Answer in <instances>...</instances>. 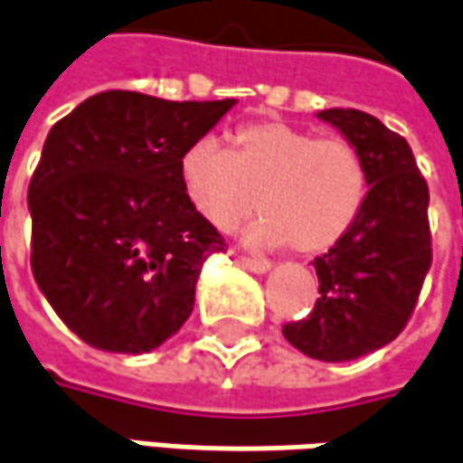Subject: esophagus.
<instances>
[{
	"instance_id": "1",
	"label": "esophagus",
	"mask_w": 463,
	"mask_h": 463,
	"mask_svg": "<svg viewBox=\"0 0 463 463\" xmlns=\"http://www.w3.org/2000/svg\"><path fill=\"white\" fill-rule=\"evenodd\" d=\"M237 260H240V266H244L247 270H252V273H266V270H270V260H266V258H250V255H240Z\"/></svg>"
}]
</instances>
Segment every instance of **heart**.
<instances>
[{"instance_id":"1","label":"heart","mask_w":463,"mask_h":463,"mask_svg":"<svg viewBox=\"0 0 463 463\" xmlns=\"http://www.w3.org/2000/svg\"><path fill=\"white\" fill-rule=\"evenodd\" d=\"M179 182L200 219L223 234L258 205L247 242L315 255L338 244L370 195L364 156L344 137H315L287 122H250L229 137L193 140L179 156Z\"/></svg>"}]
</instances>
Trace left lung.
<instances>
[{
    "label": "left lung",
    "instance_id": "left-lung-1",
    "mask_svg": "<svg viewBox=\"0 0 463 463\" xmlns=\"http://www.w3.org/2000/svg\"><path fill=\"white\" fill-rule=\"evenodd\" d=\"M354 143L370 172V195L354 229L315 258L320 297L284 335L323 362L357 359L404 331L432 263L428 182L404 137L373 114L326 109L317 114Z\"/></svg>",
    "mask_w": 463,
    "mask_h": 463
}]
</instances>
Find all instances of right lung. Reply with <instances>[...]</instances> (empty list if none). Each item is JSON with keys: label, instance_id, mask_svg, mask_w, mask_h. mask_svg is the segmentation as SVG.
<instances>
[{"label": "right lung", "instance_id": "1", "mask_svg": "<svg viewBox=\"0 0 463 463\" xmlns=\"http://www.w3.org/2000/svg\"><path fill=\"white\" fill-rule=\"evenodd\" d=\"M234 104L104 90L52 128L28 187L31 268L88 346L143 354L190 317L223 237L182 193L179 156Z\"/></svg>", "mask_w": 463, "mask_h": 463}]
</instances>
